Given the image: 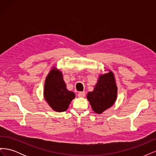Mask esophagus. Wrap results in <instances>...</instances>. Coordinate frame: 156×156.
Listing matches in <instances>:
<instances>
[{"instance_id": "obj_1", "label": "esophagus", "mask_w": 156, "mask_h": 156, "mask_svg": "<svg viewBox=\"0 0 156 156\" xmlns=\"http://www.w3.org/2000/svg\"><path fill=\"white\" fill-rule=\"evenodd\" d=\"M85 96V92H79L78 93V97L79 98H84Z\"/></svg>"}]
</instances>
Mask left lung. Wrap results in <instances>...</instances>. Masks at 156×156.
I'll return each mask as SVG.
<instances>
[{
  "label": "left lung",
  "instance_id": "left-lung-1",
  "mask_svg": "<svg viewBox=\"0 0 156 156\" xmlns=\"http://www.w3.org/2000/svg\"><path fill=\"white\" fill-rule=\"evenodd\" d=\"M106 71L107 73L100 75L94 90L87 95L93 111L97 114H101L112 107L117 99L118 87L115 75L109 69Z\"/></svg>",
  "mask_w": 156,
  "mask_h": 156
}]
</instances>
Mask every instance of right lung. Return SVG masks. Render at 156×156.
Instances as JSON below:
<instances>
[{"mask_svg": "<svg viewBox=\"0 0 156 156\" xmlns=\"http://www.w3.org/2000/svg\"><path fill=\"white\" fill-rule=\"evenodd\" d=\"M44 97L46 102L56 112L66 111L75 94L66 88L63 75L56 66L52 68L45 80Z\"/></svg>", "mask_w": 156, "mask_h": 156, "instance_id": "add662e5", "label": "right lung"}]
</instances>
